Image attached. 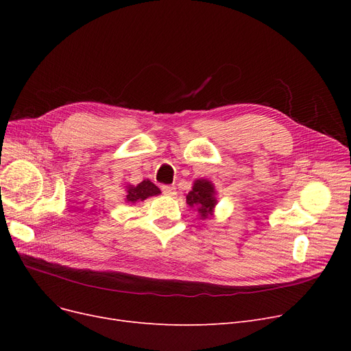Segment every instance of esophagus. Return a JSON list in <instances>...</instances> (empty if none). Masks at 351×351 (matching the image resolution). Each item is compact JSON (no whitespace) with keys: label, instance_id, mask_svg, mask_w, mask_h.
<instances>
[{"label":"esophagus","instance_id":"obj_1","mask_svg":"<svg viewBox=\"0 0 351 351\" xmlns=\"http://www.w3.org/2000/svg\"><path fill=\"white\" fill-rule=\"evenodd\" d=\"M162 192H163L166 196H175V195H176V188L172 186V185H163V186H162Z\"/></svg>","mask_w":351,"mask_h":351}]
</instances>
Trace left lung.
I'll return each mask as SVG.
<instances>
[{"instance_id": "8db88e82", "label": "left lung", "mask_w": 351, "mask_h": 351, "mask_svg": "<svg viewBox=\"0 0 351 351\" xmlns=\"http://www.w3.org/2000/svg\"><path fill=\"white\" fill-rule=\"evenodd\" d=\"M217 192L215 185L205 178L193 180V186L189 193H186V204L196 209L199 219L205 220L215 216V208L217 205Z\"/></svg>"}]
</instances>
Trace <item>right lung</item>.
<instances>
[{
    "mask_svg": "<svg viewBox=\"0 0 351 351\" xmlns=\"http://www.w3.org/2000/svg\"><path fill=\"white\" fill-rule=\"evenodd\" d=\"M126 195L125 202L126 204H136V202H143L145 199L151 196L160 195V189L152 183L149 179H145L138 185H126Z\"/></svg>",
    "mask_w": 351,
    "mask_h": 351,
    "instance_id": "add662e5",
    "label": "right lung"
}]
</instances>
